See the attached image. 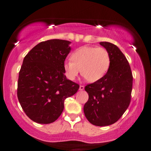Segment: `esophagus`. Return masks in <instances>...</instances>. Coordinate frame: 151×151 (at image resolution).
I'll list each match as a JSON object with an SVG mask.
<instances>
[{
  "instance_id": "esophagus-1",
  "label": "esophagus",
  "mask_w": 151,
  "mask_h": 151,
  "mask_svg": "<svg viewBox=\"0 0 151 151\" xmlns=\"http://www.w3.org/2000/svg\"><path fill=\"white\" fill-rule=\"evenodd\" d=\"M83 89H84V86H79L80 91H83Z\"/></svg>"
}]
</instances>
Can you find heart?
Instances as JSON below:
<instances>
[{
	"mask_svg": "<svg viewBox=\"0 0 151 151\" xmlns=\"http://www.w3.org/2000/svg\"><path fill=\"white\" fill-rule=\"evenodd\" d=\"M72 60L63 64L65 76L68 79L74 80L79 74L88 81H98L107 72L111 63L109 53L102 47L83 46L72 53Z\"/></svg>",
	"mask_w": 151,
	"mask_h": 151,
	"instance_id": "obj_1",
	"label": "heart"
}]
</instances>
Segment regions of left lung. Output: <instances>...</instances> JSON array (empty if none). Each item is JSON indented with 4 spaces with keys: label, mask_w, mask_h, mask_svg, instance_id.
I'll use <instances>...</instances> for the list:
<instances>
[{
    "label": "left lung",
    "mask_w": 151,
    "mask_h": 151,
    "mask_svg": "<svg viewBox=\"0 0 151 151\" xmlns=\"http://www.w3.org/2000/svg\"><path fill=\"white\" fill-rule=\"evenodd\" d=\"M100 45L109 53L110 66L102 79L86 86L88 100L83 111L91 124L107 126L118 121L128 108L133 77L127 58L117 46L107 42Z\"/></svg>",
    "instance_id": "8db88e82"
}]
</instances>
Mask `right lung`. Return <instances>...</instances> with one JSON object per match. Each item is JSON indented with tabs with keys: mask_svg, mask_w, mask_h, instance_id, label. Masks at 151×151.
Here are the masks:
<instances>
[{
	"mask_svg": "<svg viewBox=\"0 0 151 151\" xmlns=\"http://www.w3.org/2000/svg\"><path fill=\"white\" fill-rule=\"evenodd\" d=\"M70 43L57 39L42 42L24 58L17 97L25 113L35 123L56 121L63 111L65 100L79 89V84L67 79L63 69Z\"/></svg>",
	"mask_w": 151,
	"mask_h": 151,
	"instance_id": "right-lung-1",
	"label": "right lung"
}]
</instances>
